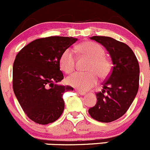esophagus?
Listing matches in <instances>:
<instances>
[{
	"instance_id": "esophagus-1",
	"label": "esophagus",
	"mask_w": 150,
	"mask_h": 150,
	"mask_svg": "<svg viewBox=\"0 0 150 150\" xmlns=\"http://www.w3.org/2000/svg\"><path fill=\"white\" fill-rule=\"evenodd\" d=\"M76 91L78 92V93H79V94H81V96H84V95H86V92H84V91H80V90H76Z\"/></svg>"
}]
</instances>
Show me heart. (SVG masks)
<instances>
[{"mask_svg":"<svg viewBox=\"0 0 150 150\" xmlns=\"http://www.w3.org/2000/svg\"><path fill=\"white\" fill-rule=\"evenodd\" d=\"M78 50L91 59L88 67L91 72H77L67 78V83L82 91H87L96 84L98 75L105 78L111 71V63L106 58L105 51L101 45L93 42H85L78 47ZM61 69L66 73H70L75 67V51L73 48H68L63 51L59 59Z\"/></svg>","mask_w":150,"mask_h":150,"instance_id":"heart-1","label":"heart"}]
</instances>
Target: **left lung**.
Returning a JSON list of instances; mask_svg holds the SVG:
<instances>
[{"instance_id": "8db88e82", "label": "left lung", "mask_w": 150, "mask_h": 150, "mask_svg": "<svg viewBox=\"0 0 150 150\" xmlns=\"http://www.w3.org/2000/svg\"><path fill=\"white\" fill-rule=\"evenodd\" d=\"M107 49L112 62L111 74L96 93V105L88 110L91 117L102 122L120 118L127 112L137 94L139 65L131 48L125 43L107 36H93Z\"/></svg>"}]
</instances>
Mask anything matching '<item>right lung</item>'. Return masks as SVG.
Instances as JSON below:
<instances>
[{
	"label": "right lung",
	"instance_id": "1",
	"mask_svg": "<svg viewBox=\"0 0 150 150\" xmlns=\"http://www.w3.org/2000/svg\"><path fill=\"white\" fill-rule=\"evenodd\" d=\"M78 40L72 37L51 36L35 40L17 54L13 65V89L30 120L46 125L62 114V96L73 88L58 84L64 78L59 59Z\"/></svg>",
	"mask_w": 150,
	"mask_h": 150
}]
</instances>
